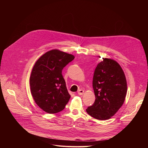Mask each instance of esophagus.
<instances>
[{
	"label": "esophagus",
	"mask_w": 148,
	"mask_h": 148,
	"mask_svg": "<svg viewBox=\"0 0 148 148\" xmlns=\"http://www.w3.org/2000/svg\"><path fill=\"white\" fill-rule=\"evenodd\" d=\"M83 93H84V90H83V89H79V90L78 91V95H83Z\"/></svg>",
	"instance_id": "obj_1"
}]
</instances>
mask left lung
<instances>
[{
  "label": "left lung",
  "mask_w": 148,
  "mask_h": 148,
  "mask_svg": "<svg viewBox=\"0 0 148 148\" xmlns=\"http://www.w3.org/2000/svg\"><path fill=\"white\" fill-rule=\"evenodd\" d=\"M94 73L92 87L96 99L86 110L97 120H107L119 110L126 97L127 80L122 67L117 62L102 58Z\"/></svg>",
  "instance_id": "obj_1"
}]
</instances>
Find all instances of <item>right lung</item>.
Listing matches in <instances>:
<instances>
[{
	"instance_id": "right-lung-1",
	"label": "right lung",
	"mask_w": 148,
	"mask_h": 148,
	"mask_svg": "<svg viewBox=\"0 0 148 148\" xmlns=\"http://www.w3.org/2000/svg\"><path fill=\"white\" fill-rule=\"evenodd\" d=\"M75 57L57 49L43 54L36 62L30 76L31 95L44 112L56 114L65 109L70 95L62 71Z\"/></svg>"
}]
</instances>
